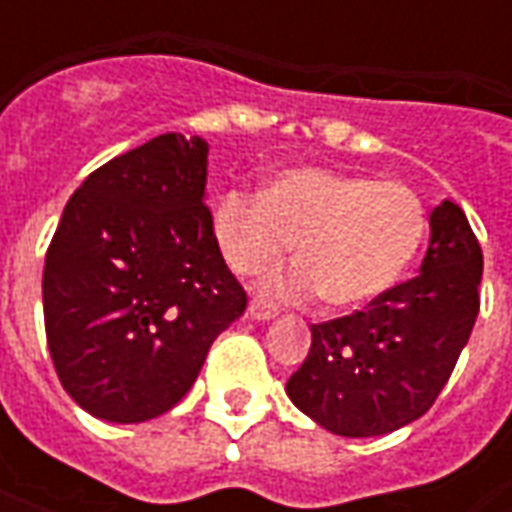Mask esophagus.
<instances>
[{
	"label": "esophagus",
	"instance_id": "esophagus-1",
	"mask_svg": "<svg viewBox=\"0 0 512 512\" xmlns=\"http://www.w3.org/2000/svg\"><path fill=\"white\" fill-rule=\"evenodd\" d=\"M249 315H252L255 321H271V318L277 315V307L263 299H252L249 301Z\"/></svg>",
	"mask_w": 512,
	"mask_h": 512
}]
</instances>
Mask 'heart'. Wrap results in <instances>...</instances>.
<instances>
[{
	"mask_svg": "<svg viewBox=\"0 0 512 512\" xmlns=\"http://www.w3.org/2000/svg\"><path fill=\"white\" fill-rule=\"evenodd\" d=\"M211 230L227 266L257 274L296 241L299 263L266 282L288 299L323 293L340 310L367 307L395 288L422 246L425 205L403 183L299 167L268 189H230L216 200Z\"/></svg>",
	"mask_w": 512,
	"mask_h": 512,
	"instance_id": "b5f03b06",
	"label": "heart"
}]
</instances>
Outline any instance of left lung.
Returning <instances> with one entry per match:
<instances>
[{"label":"left lung","mask_w":512,"mask_h":512,"mask_svg":"<svg viewBox=\"0 0 512 512\" xmlns=\"http://www.w3.org/2000/svg\"><path fill=\"white\" fill-rule=\"evenodd\" d=\"M483 249L455 202L430 213L422 271L354 315L312 323L290 376L299 411L337 436H384L419 419L450 381L480 312Z\"/></svg>","instance_id":"8db88e82"}]
</instances>
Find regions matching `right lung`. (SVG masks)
I'll return each mask as SVG.
<instances>
[{
	"label": "right lung",
	"instance_id": "add662e5",
	"mask_svg": "<svg viewBox=\"0 0 512 512\" xmlns=\"http://www.w3.org/2000/svg\"><path fill=\"white\" fill-rule=\"evenodd\" d=\"M208 142L161 134L90 172L43 268V318L65 392L93 417L145 422L200 376L246 310L205 205Z\"/></svg>",
	"mask_w": 512,
	"mask_h": 512
}]
</instances>
